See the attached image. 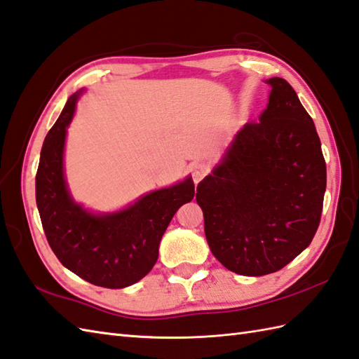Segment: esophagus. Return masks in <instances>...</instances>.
Returning a JSON list of instances; mask_svg holds the SVG:
<instances>
[{
  "label": "esophagus",
  "instance_id": "obj_1",
  "mask_svg": "<svg viewBox=\"0 0 359 359\" xmlns=\"http://www.w3.org/2000/svg\"><path fill=\"white\" fill-rule=\"evenodd\" d=\"M210 172V165L205 162H197L193 168H191V174H193V180L196 183H198L205 176H208Z\"/></svg>",
  "mask_w": 359,
  "mask_h": 359
}]
</instances>
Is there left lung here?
<instances>
[{"label": "left lung", "mask_w": 359, "mask_h": 359, "mask_svg": "<svg viewBox=\"0 0 359 359\" xmlns=\"http://www.w3.org/2000/svg\"><path fill=\"white\" fill-rule=\"evenodd\" d=\"M268 84L260 122L238 131L196 194L211 252L226 269L249 277L280 271L311 245L326 191L312 118L286 79Z\"/></svg>", "instance_id": "left-lung-1"}]
</instances>
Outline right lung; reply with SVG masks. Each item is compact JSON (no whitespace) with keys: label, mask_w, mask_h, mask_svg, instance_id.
<instances>
[{"label":"right lung","mask_w":359,"mask_h":359,"mask_svg":"<svg viewBox=\"0 0 359 359\" xmlns=\"http://www.w3.org/2000/svg\"><path fill=\"white\" fill-rule=\"evenodd\" d=\"M79 93L69 97L41 149L36 171L39 217L50 248L67 269L91 285L127 287L153 269L163 232L179 208L194 197V182L188 177L154 191L121 212L95 215L82 210L69 194L62 168L65 133Z\"/></svg>","instance_id":"right-lung-1"}]
</instances>
